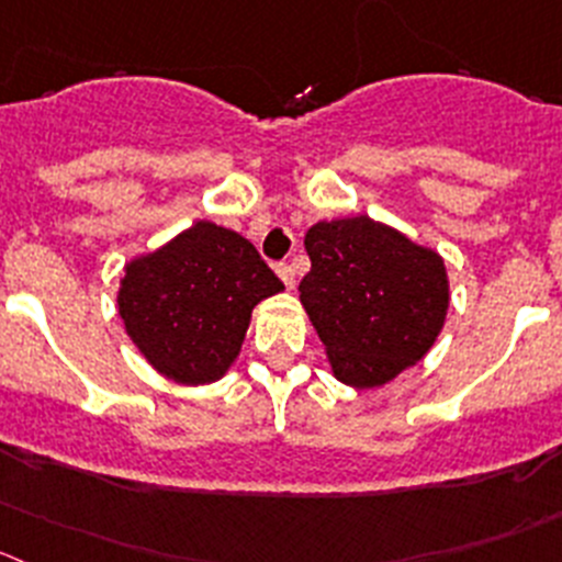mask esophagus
<instances>
[{
    "instance_id": "1",
    "label": "esophagus",
    "mask_w": 562,
    "mask_h": 562,
    "mask_svg": "<svg viewBox=\"0 0 562 562\" xmlns=\"http://www.w3.org/2000/svg\"><path fill=\"white\" fill-rule=\"evenodd\" d=\"M276 272H278V278H281V281H284V286L286 290H295V270H292V265H278L276 267Z\"/></svg>"
}]
</instances>
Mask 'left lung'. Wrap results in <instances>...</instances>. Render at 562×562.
Returning <instances> with one entry per match:
<instances>
[{
  "label": "left lung",
  "instance_id": "1",
  "mask_svg": "<svg viewBox=\"0 0 562 562\" xmlns=\"http://www.w3.org/2000/svg\"><path fill=\"white\" fill-rule=\"evenodd\" d=\"M297 292L336 381L381 389L430 352L450 308L441 254L367 215L306 232Z\"/></svg>",
  "mask_w": 562,
  "mask_h": 562
}]
</instances>
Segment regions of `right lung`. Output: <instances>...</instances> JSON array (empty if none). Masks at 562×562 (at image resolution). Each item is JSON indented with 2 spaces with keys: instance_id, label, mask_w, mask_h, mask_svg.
Listing matches in <instances>:
<instances>
[{
  "instance_id": "obj_1",
  "label": "right lung",
  "mask_w": 562,
  "mask_h": 562,
  "mask_svg": "<svg viewBox=\"0 0 562 562\" xmlns=\"http://www.w3.org/2000/svg\"><path fill=\"white\" fill-rule=\"evenodd\" d=\"M284 292L254 245L198 221L151 254L126 261L117 314L148 364L181 386H206L232 370L250 314Z\"/></svg>"
}]
</instances>
